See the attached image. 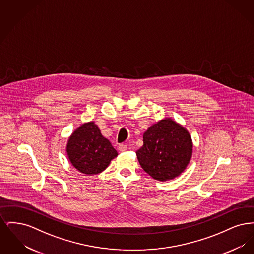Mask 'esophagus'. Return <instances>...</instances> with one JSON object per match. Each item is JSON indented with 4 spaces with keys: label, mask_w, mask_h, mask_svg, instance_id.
Masks as SVG:
<instances>
[{
    "label": "esophagus",
    "mask_w": 254,
    "mask_h": 254,
    "mask_svg": "<svg viewBox=\"0 0 254 254\" xmlns=\"http://www.w3.org/2000/svg\"><path fill=\"white\" fill-rule=\"evenodd\" d=\"M127 148V145H125V144H120V145H118V149H119V151H121V152L126 151Z\"/></svg>",
    "instance_id": "34e87169"
}]
</instances>
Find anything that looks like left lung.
<instances>
[{"label": "left lung", "mask_w": 254, "mask_h": 254, "mask_svg": "<svg viewBox=\"0 0 254 254\" xmlns=\"http://www.w3.org/2000/svg\"><path fill=\"white\" fill-rule=\"evenodd\" d=\"M143 141L144 145L136 151L138 161L147 174L159 181L180 175L191 158L190 135L170 119L151 126L144 133Z\"/></svg>", "instance_id": "8db88e82"}]
</instances>
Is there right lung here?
I'll return each instance as SVG.
<instances>
[{
  "mask_svg": "<svg viewBox=\"0 0 254 254\" xmlns=\"http://www.w3.org/2000/svg\"><path fill=\"white\" fill-rule=\"evenodd\" d=\"M66 151L73 167L87 175L102 172L118 155L93 122L82 125L72 133Z\"/></svg>",
  "mask_w": 254,
  "mask_h": 254,
  "instance_id": "1",
  "label": "right lung"
}]
</instances>
